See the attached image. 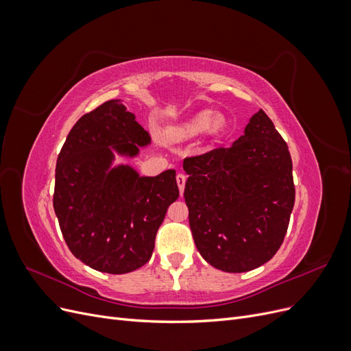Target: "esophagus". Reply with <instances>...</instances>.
Here are the masks:
<instances>
[{"mask_svg":"<svg viewBox=\"0 0 351 351\" xmlns=\"http://www.w3.org/2000/svg\"><path fill=\"white\" fill-rule=\"evenodd\" d=\"M176 180H177V186H178V190H180V193L183 195V192H184V186H186V176L184 174H182V173H178L177 174V177H176Z\"/></svg>","mask_w":351,"mask_h":351,"instance_id":"1","label":"esophagus"}]
</instances>
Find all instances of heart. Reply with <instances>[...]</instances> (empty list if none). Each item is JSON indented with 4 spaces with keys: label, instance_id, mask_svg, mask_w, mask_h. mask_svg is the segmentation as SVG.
<instances>
[{
    "label": "heart",
    "instance_id": "heart-1",
    "mask_svg": "<svg viewBox=\"0 0 351 351\" xmlns=\"http://www.w3.org/2000/svg\"><path fill=\"white\" fill-rule=\"evenodd\" d=\"M226 120L222 117H214V112L205 110L195 114L192 119H189L186 123L180 124L176 129L171 130V137L176 141H184L202 134L209 130V133H219L224 129Z\"/></svg>",
    "mask_w": 351,
    "mask_h": 351
}]
</instances>
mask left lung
<instances>
[{
  "instance_id": "8db88e82",
  "label": "left lung",
  "mask_w": 351,
  "mask_h": 351,
  "mask_svg": "<svg viewBox=\"0 0 351 351\" xmlns=\"http://www.w3.org/2000/svg\"><path fill=\"white\" fill-rule=\"evenodd\" d=\"M184 199L195 244L208 263L247 272L284 241L295 189L289 146L259 110L228 147L187 156Z\"/></svg>"
}]
</instances>
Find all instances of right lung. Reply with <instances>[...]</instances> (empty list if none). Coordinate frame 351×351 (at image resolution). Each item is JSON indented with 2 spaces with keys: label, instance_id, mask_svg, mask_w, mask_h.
<instances>
[{
  "label": "right lung",
  "instance_id": "right-lung-1",
  "mask_svg": "<svg viewBox=\"0 0 351 351\" xmlns=\"http://www.w3.org/2000/svg\"><path fill=\"white\" fill-rule=\"evenodd\" d=\"M149 141L134 114L111 99L80 117L58 154L56 215L70 252L93 269L127 274L143 267L178 197L174 169L139 177L130 167L110 168L112 151L134 156Z\"/></svg>",
  "mask_w": 351,
  "mask_h": 351
}]
</instances>
